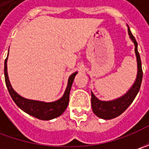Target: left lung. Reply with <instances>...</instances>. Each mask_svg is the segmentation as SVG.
Here are the masks:
<instances>
[{
	"mask_svg": "<svg viewBox=\"0 0 149 149\" xmlns=\"http://www.w3.org/2000/svg\"><path fill=\"white\" fill-rule=\"evenodd\" d=\"M128 32H129V38L134 42L135 46L134 50L137 58V67H138L137 77L134 84L125 95L113 100H109V101L100 100L97 97H95V95L91 91V105H92L93 112L96 116L103 119H112L123 113L132 104V102L134 101L136 95H138L140 89L142 79H143V70H142L140 55L138 51V43L135 40L134 36L130 31L129 26H128Z\"/></svg>",
	"mask_w": 149,
	"mask_h": 149,
	"instance_id": "obj_1",
	"label": "left lung"
}]
</instances>
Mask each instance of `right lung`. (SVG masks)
<instances>
[{"label": "right lung", "instance_id": "1", "mask_svg": "<svg viewBox=\"0 0 149 149\" xmlns=\"http://www.w3.org/2000/svg\"><path fill=\"white\" fill-rule=\"evenodd\" d=\"M4 73H5L6 84L8 89L9 94L12 98L13 101L15 103V104L18 106L21 110L26 112V113L36 118H39L40 120L53 119L54 118L60 116L65 112L67 106L69 104L70 92L71 89L72 84H73L75 75L77 74V72H74L69 77L65 91L60 100L54 101V102L46 103V102L39 101V100H28L24 97H21L20 95H18L15 91L9 80L8 73H7V57L5 60Z\"/></svg>", "mask_w": 149, "mask_h": 149}]
</instances>
